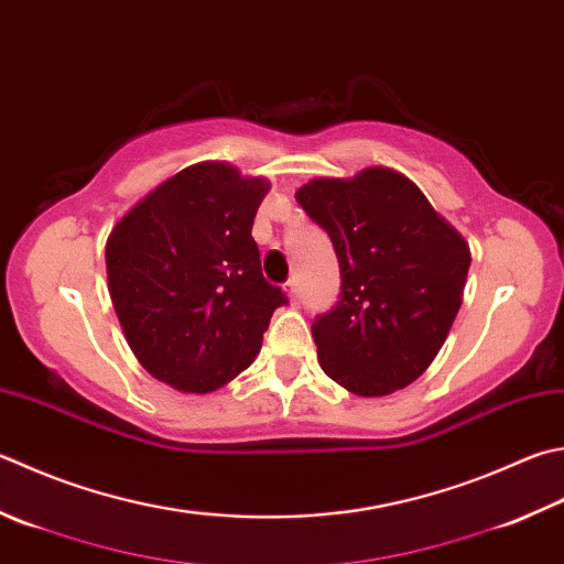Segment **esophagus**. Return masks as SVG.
I'll list each match as a JSON object with an SVG mask.
<instances>
[{
	"label": "esophagus",
	"instance_id": "1",
	"mask_svg": "<svg viewBox=\"0 0 564 564\" xmlns=\"http://www.w3.org/2000/svg\"><path fill=\"white\" fill-rule=\"evenodd\" d=\"M286 292H290V296H292V300L296 302V300H300V280H296V278H292L290 282H286Z\"/></svg>",
	"mask_w": 564,
	"mask_h": 564
}]
</instances>
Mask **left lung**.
I'll return each instance as SVG.
<instances>
[{
  "instance_id": "obj_1",
  "label": "left lung",
  "mask_w": 564,
  "mask_h": 564,
  "mask_svg": "<svg viewBox=\"0 0 564 564\" xmlns=\"http://www.w3.org/2000/svg\"><path fill=\"white\" fill-rule=\"evenodd\" d=\"M296 204L332 238L341 270L338 302L312 324L324 373L364 398L410 386L459 312L469 246L392 169L314 178Z\"/></svg>"
}]
</instances>
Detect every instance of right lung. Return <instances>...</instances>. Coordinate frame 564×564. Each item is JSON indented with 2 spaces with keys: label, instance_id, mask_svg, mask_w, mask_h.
<instances>
[{
  "label": "right lung",
  "instance_id": "right-lung-1",
  "mask_svg": "<svg viewBox=\"0 0 564 564\" xmlns=\"http://www.w3.org/2000/svg\"><path fill=\"white\" fill-rule=\"evenodd\" d=\"M264 178L220 162L186 166L110 232V296L127 344L150 373L210 392L246 370L274 310L290 304L262 274L252 220Z\"/></svg>",
  "mask_w": 564,
  "mask_h": 564
}]
</instances>
